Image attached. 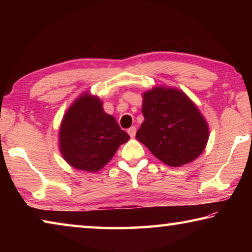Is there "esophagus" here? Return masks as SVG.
I'll return each mask as SVG.
<instances>
[{"mask_svg":"<svg viewBox=\"0 0 252 252\" xmlns=\"http://www.w3.org/2000/svg\"><path fill=\"white\" fill-rule=\"evenodd\" d=\"M135 132H136V127L135 126H131L130 129H127V133L130 134L131 138H133V136L135 135Z\"/></svg>","mask_w":252,"mask_h":252,"instance_id":"esophagus-1","label":"esophagus"}]
</instances>
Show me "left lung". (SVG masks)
<instances>
[{
  "label": "left lung",
  "instance_id": "1",
  "mask_svg": "<svg viewBox=\"0 0 252 252\" xmlns=\"http://www.w3.org/2000/svg\"><path fill=\"white\" fill-rule=\"evenodd\" d=\"M144 121L135 138L170 167H180L201 155L209 127L185 93L155 88L143 94Z\"/></svg>",
  "mask_w": 252,
  "mask_h": 252
}]
</instances>
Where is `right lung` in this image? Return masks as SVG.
Segmentation results:
<instances>
[{"label": "right lung", "instance_id": "1", "mask_svg": "<svg viewBox=\"0 0 252 252\" xmlns=\"http://www.w3.org/2000/svg\"><path fill=\"white\" fill-rule=\"evenodd\" d=\"M130 135L112 116L106 114L97 97L83 95L67 110L60 129V148L72 167L94 172L112 159Z\"/></svg>", "mask_w": 252, "mask_h": 252}]
</instances>
